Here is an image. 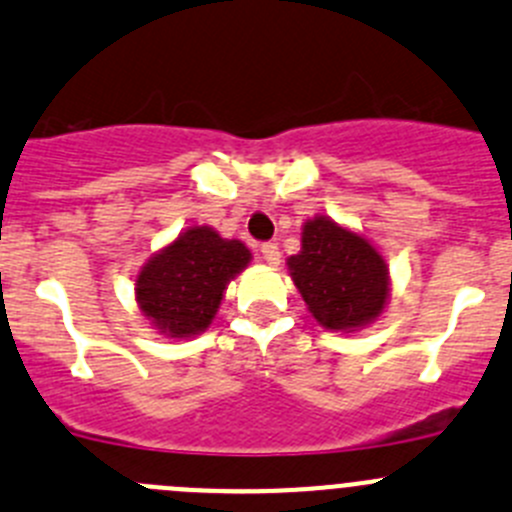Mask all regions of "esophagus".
Segmentation results:
<instances>
[{
  "mask_svg": "<svg viewBox=\"0 0 512 512\" xmlns=\"http://www.w3.org/2000/svg\"><path fill=\"white\" fill-rule=\"evenodd\" d=\"M261 259H264L269 266L279 264L281 261L279 246H276V243H264V246H261Z\"/></svg>",
  "mask_w": 512,
  "mask_h": 512,
  "instance_id": "1",
  "label": "esophagus"
}]
</instances>
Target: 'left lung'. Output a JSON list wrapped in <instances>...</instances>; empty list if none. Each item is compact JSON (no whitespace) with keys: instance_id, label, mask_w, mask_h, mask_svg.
Returning a JSON list of instances; mask_svg holds the SVG:
<instances>
[{"instance_id":"1","label":"left lung","mask_w":512,"mask_h":512,"mask_svg":"<svg viewBox=\"0 0 512 512\" xmlns=\"http://www.w3.org/2000/svg\"><path fill=\"white\" fill-rule=\"evenodd\" d=\"M291 279L324 329L354 332L382 314L389 269L377 248L332 218L304 223L301 251L289 259Z\"/></svg>"}]
</instances>
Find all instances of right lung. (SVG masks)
<instances>
[{"instance_id": "1", "label": "right lung", "mask_w": 512, "mask_h": 512, "mask_svg": "<svg viewBox=\"0 0 512 512\" xmlns=\"http://www.w3.org/2000/svg\"><path fill=\"white\" fill-rule=\"evenodd\" d=\"M251 261L241 241H228L208 226H193L155 253L135 281L138 306L160 334L193 337L221 306L228 281Z\"/></svg>"}]
</instances>
